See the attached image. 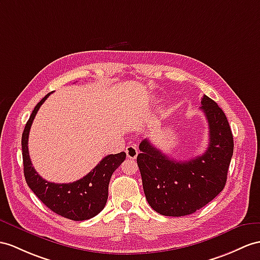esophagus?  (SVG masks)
<instances>
[{
  "instance_id": "34e87169",
  "label": "esophagus",
  "mask_w": 260,
  "mask_h": 260,
  "mask_svg": "<svg viewBox=\"0 0 260 260\" xmlns=\"http://www.w3.org/2000/svg\"><path fill=\"white\" fill-rule=\"evenodd\" d=\"M125 153H126V156L129 157V159H132L135 160L137 155H138V148L136 144H131V145H128V147L125 148Z\"/></svg>"
}]
</instances>
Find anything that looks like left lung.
<instances>
[{
    "instance_id": "left-lung-1",
    "label": "left lung",
    "mask_w": 260,
    "mask_h": 260,
    "mask_svg": "<svg viewBox=\"0 0 260 260\" xmlns=\"http://www.w3.org/2000/svg\"><path fill=\"white\" fill-rule=\"evenodd\" d=\"M201 109L210 129L202 155L188 161L170 159L148 139L139 145L137 163L149 205L166 216H185L210 203L223 191L234 151L231 126L224 111L203 96Z\"/></svg>"
}]
</instances>
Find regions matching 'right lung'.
<instances>
[{"mask_svg": "<svg viewBox=\"0 0 260 260\" xmlns=\"http://www.w3.org/2000/svg\"><path fill=\"white\" fill-rule=\"evenodd\" d=\"M49 94L50 92L36 105L22 135L25 180L37 198L54 213L72 220L89 219L104 210L108 200V186L111 175L124 161L125 153L120 152L105 156L89 173L73 183L57 184L44 180L30 162L28 135L37 111Z\"/></svg>", "mask_w": 260, "mask_h": 260, "instance_id": "add662e5", "label": "right lung"}]
</instances>
